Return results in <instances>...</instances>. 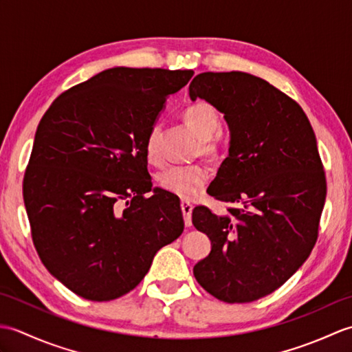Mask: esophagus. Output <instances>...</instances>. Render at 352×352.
I'll use <instances>...</instances> for the list:
<instances>
[{
	"label": "esophagus",
	"mask_w": 352,
	"mask_h": 352,
	"mask_svg": "<svg viewBox=\"0 0 352 352\" xmlns=\"http://www.w3.org/2000/svg\"><path fill=\"white\" fill-rule=\"evenodd\" d=\"M192 204L188 203V201H182V212H183V218H184V226L190 227L192 226Z\"/></svg>",
	"instance_id": "34e87169"
}]
</instances>
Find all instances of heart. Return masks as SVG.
I'll list each match as a JSON object with an SVG mask.
<instances>
[{
	"instance_id": "b5f03b06",
	"label": "heart",
	"mask_w": 352,
	"mask_h": 352,
	"mask_svg": "<svg viewBox=\"0 0 352 352\" xmlns=\"http://www.w3.org/2000/svg\"><path fill=\"white\" fill-rule=\"evenodd\" d=\"M184 121L189 129L203 140V151L213 155L216 146L212 144V138L221 129V119L216 110L206 102L192 104L184 111ZM145 154L151 164L160 166L164 162L162 149V129L154 125L145 139ZM210 180V172L203 164H189V166H169L162 170L157 182L159 186L172 195L184 199H190L198 195L203 186Z\"/></svg>"
}]
</instances>
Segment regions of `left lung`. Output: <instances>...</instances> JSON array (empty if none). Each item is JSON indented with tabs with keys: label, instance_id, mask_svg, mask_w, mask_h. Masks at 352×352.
Returning <instances> with one entry per match:
<instances>
[{
	"label": "left lung",
	"instance_id": "obj_1",
	"mask_svg": "<svg viewBox=\"0 0 352 352\" xmlns=\"http://www.w3.org/2000/svg\"><path fill=\"white\" fill-rule=\"evenodd\" d=\"M190 100H206L228 124V157L207 189L236 207H207L192 222L212 242L193 275L223 302H251L283 286L313 250L327 182L315 131L300 104L246 72H203Z\"/></svg>",
	"mask_w": 352,
	"mask_h": 352
}]
</instances>
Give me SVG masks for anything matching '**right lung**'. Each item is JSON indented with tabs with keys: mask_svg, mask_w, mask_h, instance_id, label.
<instances>
[{
	"mask_svg": "<svg viewBox=\"0 0 352 352\" xmlns=\"http://www.w3.org/2000/svg\"><path fill=\"white\" fill-rule=\"evenodd\" d=\"M193 71L106 69L63 92L37 126L24 204L42 263L74 294H129L184 230L180 201L154 189L145 139Z\"/></svg>",
	"mask_w": 352,
	"mask_h": 352,
	"instance_id": "obj_1",
	"label": "right lung"
}]
</instances>
